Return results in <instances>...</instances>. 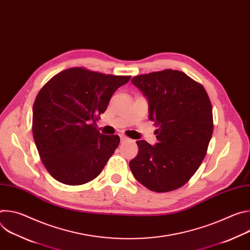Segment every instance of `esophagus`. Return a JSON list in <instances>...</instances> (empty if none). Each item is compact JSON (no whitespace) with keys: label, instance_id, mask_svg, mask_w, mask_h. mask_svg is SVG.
<instances>
[{"label":"esophagus","instance_id":"34e87169","mask_svg":"<svg viewBox=\"0 0 250 250\" xmlns=\"http://www.w3.org/2000/svg\"><path fill=\"white\" fill-rule=\"evenodd\" d=\"M120 137H121L122 142H123V141H127V140H129V138H128L127 136H125L124 133H120Z\"/></svg>","mask_w":250,"mask_h":250}]
</instances>
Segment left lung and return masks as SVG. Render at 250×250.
Instances as JSON below:
<instances>
[{"label":"left lung","instance_id":"left-lung-1","mask_svg":"<svg viewBox=\"0 0 250 250\" xmlns=\"http://www.w3.org/2000/svg\"><path fill=\"white\" fill-rule=\"evenodd\" d=\"M131 83L148 100L149 120L158 126L155 146L137 140L129 161L135 179L164 193L184 186L203 162L212 135V108L200 83L178 70L134 76Z\"/></svg>","mask_w":250,"mask_h":250}]
</instances>
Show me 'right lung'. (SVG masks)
<instances>
[{
    "mask_svg": "<svg viewBox=\"0 0 250 250\" xmlns=\"http://www.w3.org/2000/svg\"><path fill=\"white\" fill-rule=\"evenodd\" d=\"M130 77L72 67L41 89L32 108V134L41 159L55 180L83 185L102 172L119 146L120 136L102 134L95 122Z\"/></svg>",
    "mask_w": 250,
    "mask_h": 250,
    "instance_id": "right-lung-1",
    "label": "right lung"
}]
</instances>
